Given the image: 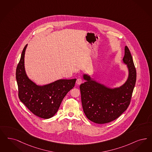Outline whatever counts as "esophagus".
<instances>
[{
    "instance_id": "obj_1",
    "label": "esophagus",
    "mask_w": 152,
    "mask_h": 152,
    "mask_svg": "<svg viewBox=\"0 0 152 152\" xmlns=\"http://www.w3.org/2000/svg\"><path fill=\"white\" fill-rule=\"evenodd\" d=\"M83 83V80L81 79H77L76 80V84L77 85H80L81 84H82Z\"/></svg>"
}]
</instances>
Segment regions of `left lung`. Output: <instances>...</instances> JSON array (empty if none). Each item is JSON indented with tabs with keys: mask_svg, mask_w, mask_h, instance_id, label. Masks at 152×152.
I'll return each instance as SVG.
<instances>
[{
	"mask_svg": "<svg viewBox=\"0 0 152 152\" xmlns=\"http://www.w3.org/2000/svg\"><path fill=\"white\" fill-rule=\"evenodd\" d=\"M123 62L127 65L128 77L120 87L109 88L84 73L85 82L80 86L84 113L89 120L103 124L119 117L128 108L135 85L136 69L128 47L125 48Z\"/></svg>",
	"mask_w": 152,
	"mask_h": 152,
	"instance_id": "left-lung-1",
	"label": "left lung"
}]
</instances>
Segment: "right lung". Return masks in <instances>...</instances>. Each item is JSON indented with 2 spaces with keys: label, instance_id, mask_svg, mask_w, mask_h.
I'll use <instances>...</instances> for the list:
<instances>
[{
  "label": "right lung",
  "instance_id": "obj_1",
  "mask_svg": "<svg viewBox=\"0 0 152 152\" xmlns=\"http://www.w3.org/2000/svg\"><path fill=\"white\" fill-rule=\"evenodd\" d=\"M27 46V44L22 50L16 69L18 97L35 115L50 118L57 112L64 97L75 86L76 79H60L50 84L37 85L26 73L24 59Z\"/></svg>",
  "mask_w": 152,
  "mask_h": 152
}]
</instances>
